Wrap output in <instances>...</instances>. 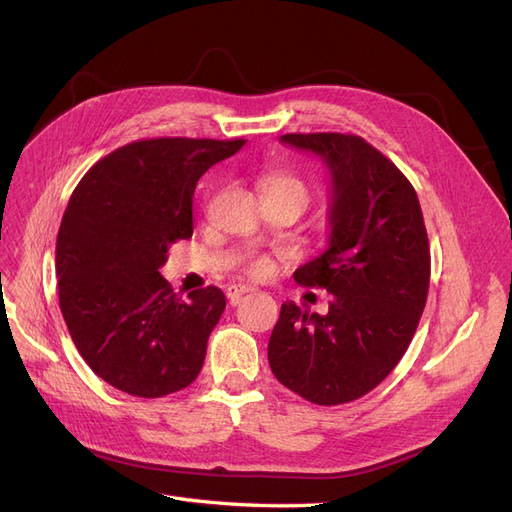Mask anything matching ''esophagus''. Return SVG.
I'll list each match as a JSON object with an SVG mask.
<instances>
[{
    "instance_id": "obj_1",
    "label": "esophagus",
    "mask_w": 512,
    "mask_h": 512,
    "mask_svg": "<svg viewBox=\"0 0 512 512\" xmlns=\"http://www.w3.org/2000/svg\"><path fill=\"white\" fill-rule=\"evenodd\" d=\"M254 288L252 286H228L226 288V297H228V301H230V305H237L239 303V299L243 297L245 292H252Z\"/></svg>"
}]
</instances>
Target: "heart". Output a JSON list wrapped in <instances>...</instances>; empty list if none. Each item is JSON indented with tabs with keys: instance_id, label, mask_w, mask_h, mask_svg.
Masks as SVG:
<instances>
[{
	"instance_id": "obj_1",
	"label": "heart",
	"mask_w": 512,
	"mask_h": 512,
	"mask_svg": "<svg viewBox=\"0 0 512 512\" xmlns=\"http://www.w3.org/2000/svg\"><path fill=\"white\" fill-rule=\"evenodd\" d=\"M262 194L265 198H299L301 203H307V188L305 183L288 173H275L262 181ZM273 271V260L269 256H254L247 260V273L252 277H265Z\"/></svg>"
}]
</instances>
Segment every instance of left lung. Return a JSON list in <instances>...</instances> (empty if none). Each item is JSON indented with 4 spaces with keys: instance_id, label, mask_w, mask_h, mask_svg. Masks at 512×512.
Wrapping results in <instances>:
<instances>
[{
    "instance_id": "1",
    "label": "left lung",
    "mask_w": 512,
    "mask_h": 512,
    "mask_svg": "<svg viewBox=\"0 0 512 512\" xmlns=\"http://www.w3.org/2000/svg\"><path fill=\"white\" fill-rule=\"evenodd\" d=\"M331 173L329 247L294 271L327 288L329 314L284 303L269 339V365L286 389L318 406L367 395L406 354L425 309L431 256L423 211L406 175L361 136L284 134Z\"/></svg>"
}]
</instances>
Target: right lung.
<instances>
[{"mask_svg":"<svg viewBox=\"0 0 512 512\" xmlns=\"http://www.w3.org/2000/svg\"><path fill=\"white\" fill-rule=\"evenodd\" d=\"M243 138H147L108 153L76 185L57 235L59 307L72 342L104 382L136 397L190 386L226 297H177L160 275L168 247L190 239L192 196Z\"/></svg>","mask_w":512,"mask_h":512,"instance_id":"right-lung-1","label":"right lung"}]
</instances>
